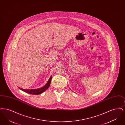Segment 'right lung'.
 <instances>
[{"label":"right lung","instance_id":"right-lung-1","mask_svg":"<svg viewBox=\"0 0 125 125\" xmlns=\"http://www.w3.org/2000/svg\"><path fill=\"white\" fill-rule=\"evenodd\" d=\"M52 79V75L50 77V79H49V80H48V81L47 82V83L45 84V85H44L43 87H42L41 88H39V89H21V88H20L19 87V88L20 89H21V90L25 92L26 93H28V94H32V95H39V94H41L42 93H43L44 91H45L46 89H47L48 88H49V87L50 85Z\"/></svg>","mask_w":125,"mask_h":125}]
</instances>
